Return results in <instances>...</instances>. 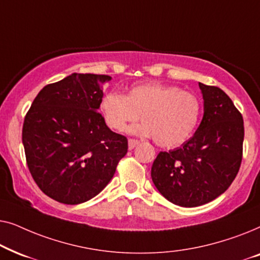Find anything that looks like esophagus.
Returning a JSON list of instances; mask_svg holds the SVG:
<instances>
[{
	"instance_id": "esophagus-1",
	"label": "esophagus",
	"mask_w": 260,
	"mask_h": 260,
	"mask_svg": "<svg viewBox=\"0 0 260 260\" xmlns=\"http://www.w3.org/2000/svg\"><path fill=\"white\" fill-rule=\"evenodd\" d=\"M138 144H140V141L133 140V138H131V140H129V149H130V150H131V149H134Z\"/></svg>"
}]
</instances>
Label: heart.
Wrapping results in <instances>:
<instances>
[{"instance_id":"b5f03b06","label":"heart","mask_w":260,"mask_h":260,"mask_svg":"<svg viewBox=\"0 0 260 260\" xmlns=\"http://www.w3.org/2000/svg\"><path fill=\"white\" fill-rule=\"evenodd\" d=\"M101 112L111 129L124 131L140 118L130 131L155 137L159 147L174 148L184 143L201 118V101L191 92L175 85L147 83L131 87L126 95L108 92L101 101Z\"/></svg>"}]
</instances>
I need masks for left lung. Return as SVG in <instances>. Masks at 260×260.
Listing matches in <instances>:
<instances>
[{"mask_svg": "<svg viewBox=\"0 0 260 260\" xmlns=\"http://www.w3.org/2000/svg\"><path fill=\"white\" fill-rule=\"evenodd\" d=\"M204 117L193 137L180 148L161 151L152 163L151 179L167 200L197 207L225 193L243 158L244 120L221 88L199 83Z\"/></svg>", "mask_w": 260, "mask_h": 260, "instance_id": "8db88e82", "label": "left lung"}]
</instances>
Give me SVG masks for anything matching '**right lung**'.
Here are the masks:
<instances>
[{
	"label": "right lung",
	"mask_w": 260,
	"mask_h": 260,
	"mask_svg": "<svg viewBox=\"0 0 260 260\" xmlns=\"http://www.w3.org/2000/svg\"><path fill=\"white\" fill-rule=\"evenodd\" d=\"M111 77L72 73L39 92L24 117L22 143L28 169L53 200L78 205L94 198L127 152L125 136L99 113Z\"/></svg>",
	"instance_id": "obj_1"
}]
</instances>
